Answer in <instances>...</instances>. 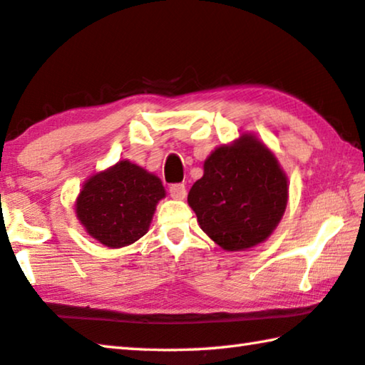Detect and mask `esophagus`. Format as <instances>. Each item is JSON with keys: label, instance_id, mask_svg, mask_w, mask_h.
I'll return each instance as SVG.
<instances>
[{"label": "esophagus", "instance_id": "obj_1", "mask_svg": "<svg viewBox=\"0 0 365 365\" xmlns=\"http://www.w3.org/2000/svg\"><path fill=\"white\" fill-rule=\"evenodd\" d=\"M169 193L170 197H174V200H185V196H187V188H185L183 183H174L170 185Z\"/></svg>", "mask_w": 365, "mask_h": 365}]
</instances>
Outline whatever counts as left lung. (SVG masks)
I'll list each match as a JSON object with an SVG mask.
<instances>
[{
	"instance_id": "8db88e82",
	"label": "left lung",
	"mask_w": 365,
	"mask_h": 365,
	"mask_svg": "<svg viewBox=\"0 0 365 365\" xmlns=\"http://www.w3.org/2000/svg\"><path fill=\"white\" fill-rule=\"evenodd\" d=\"M287 197V177L274 155L257 137L242 134L204 161V175L191 187L188 204L212 241L237 252L273 233Z\"/></svg>"
}]
</instances>
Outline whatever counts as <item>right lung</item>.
<instances>
[{"mask_svg":"<svg viewBox=\"0 0 365 365\" xmlns=\"http://www.w3.org/2000/svg\"><path fill=\"white\" fill-rule=\"evenodd\" d=\"M165 196L160 178L130 161L92 175L76 200V217L89 236L119 249L147 233L156 204Z\"/></svg>","mask_w":365,"mask_h":365,"instance_id":"1","label":"right lung"}]
</instances>
